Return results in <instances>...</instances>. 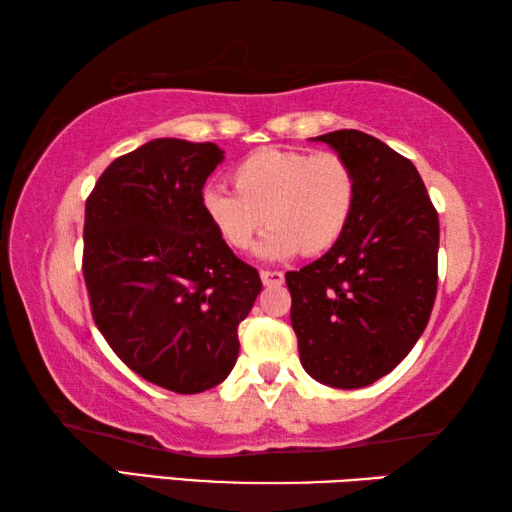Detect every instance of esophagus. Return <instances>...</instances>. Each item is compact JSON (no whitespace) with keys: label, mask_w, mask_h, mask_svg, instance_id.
<instances>
[{"label":"esophagus","mask_w":512,"mask_h":512,"mask_svg":"<svg viewBox=\"0 0 512 512\" xmlns=\"http://www.w3.org/2000/svg\"><path fill=\"white\" fill-rule=\"evenodd\" d=\"M259 277H262L264 287H280L284 282V275L280 271H268V268H264V271L259 273Z\"/></svg>","instance_id":"34e87169"}]
</instances>
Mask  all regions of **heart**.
<instances>
[{
    "label": "heart",
    "mask_w": 512,
    "mask_h": 512,
    "mask_svg": "<svg viewBox=\"0 0 512 512\" xmlns=\"http://www.w3.org/2000/svg\"><path fill=\"white\" fill-rule=\"evenodd\" d=\"M232 187L207 185L201 210L232 250H248L271 230L259 253L271 259L314 257L339 244L357 205V173L339 153L262 149L230 171Z\"/></svg>",
    "instance_id": "heart-1"
}]
</instances>
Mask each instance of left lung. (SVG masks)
Masks as SVG:
<instances>
[{
  "instance_id": "1",
  "label": "left lung",
  "mask_w": 512,
  "mask_h": 512,
  "mask_svg": "<svg viewBox=\"0 0 512 512\" xmlns=\"http://www.w3.org/2000/svg\"><path fill=\"white\" fill-rule=\"evenodd\" d=\"M357 173L352 221L327 253L287 273L300 363L332 388L391 372L429 323L438 289V212L411 160L361 131L316 137Z\"/></svg>"
}]
</instances>
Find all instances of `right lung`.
I'll use <instances>...</instances> for the list:
<instances>
[{
    "label": "right lung",
    "instance_id": "add662e5",
    "mask_svg": "<svg viewBox=\"0 0 512 512\" xmlns=\"http://www.w3.org/2000/svg\"><path fill=\"white\" fill-rule=\"evenodd\" d=\"M223 151L162 137L121 155L85 201L83 277L92 318L128 368L180 395L230 375L257 268L207 223L201 192Z\"/></svg>",
    "mask_w": 512,
    "mask_h": 512
}]
</instances>
